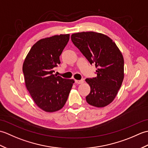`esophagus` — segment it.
<instances>
[{
	"instance_id": "esophagus-1",
	"label": "esophagus",
	"mask_w": 148,
	"mask_h": 148,
	"mask_svg": "<svg viewBox=\"0 0 148 148\" xmlns=\"http://www.w3.org/2000/svg\"><path fill=\"white\" fill-rule=\"evenodd\" d=\"M75 83L76 84H83L84 83L83 80H75Z\"/></svg>"
}]
</instances>
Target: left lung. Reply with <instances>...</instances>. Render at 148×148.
Instances as JSON below:
<instances>
[{
  "label": "left lung",
  "mask_w": 148,
  "mask_h": 148,
  "mask_svg": "<svg viewBox=\"0 0 148 148\" xmlns=\"http://www.w3.org/2000/svg\"><path fill=\"white\" fill-rule=\"evenodd\" d=\"M71 40L91 64H95L97 77L86 79L90 92L86 97L90 105L103 108L117 95L124 78L123 56L108 36L95 32L72 34Z\"/></svg>",
  "instance_id": "obj_1"
}]
</instances>
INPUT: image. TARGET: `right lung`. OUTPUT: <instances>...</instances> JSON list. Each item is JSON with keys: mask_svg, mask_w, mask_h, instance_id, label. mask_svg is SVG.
Masks as SVG:
<instances>
[{"mask_svg": "<svg viewBox=\"0 0 148 148\" xmlns=\"http://www.w3.org/2000/svg\"><path fill=\"white\" fill-rule=\"evenodd\" d=\"M70 34H60L38 40L31 48L23 64L27 89L36 104L43 111L53 112L67 102L74 83L53 74L60 64V56Z\"/></svg>", "mask_w": 148, "mask_h": 148, "instance_id": "right-lung-1", "label": "right lung"}]
</instances>
